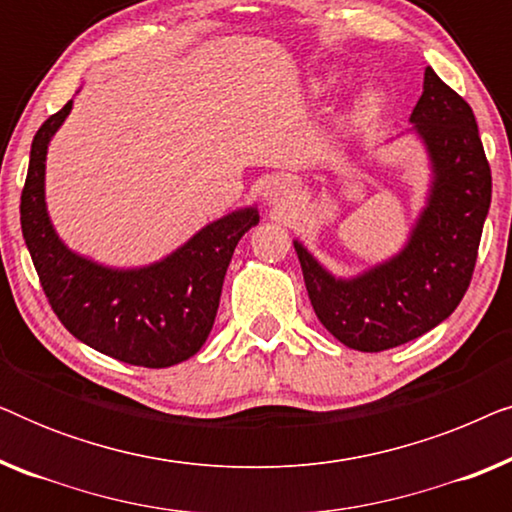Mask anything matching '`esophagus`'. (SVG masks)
<instances>
[{"label": "esophagus", "instance_id": "obj_1", "mask_svg": "<svg viewBox=\"0 0 512 512\" xmlns=\"http://www.w3.org/2000/svg\"><path fill=\"white\" fill-rule=\"evenodd\" d=\"M296 195H298L296 181H293L291 177H284V174L272 177L263 188V202L268 207H275V209L293 207L296 205Z\"/></svg>", "mask_w": 512, "mask_h": 512}]
</instances>
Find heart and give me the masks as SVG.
<instances>
[{"mask_svg":"<svg viewBox=\"0 0 512 512\" xmlns=\"http://www.w3.org/2000/svg\"><path fill=\"white\" fill-rule=\"evenodd\" d=\"M338 88H340L338 76L326 74V76H317V79H312L310 86H307V93H310L312 100H331V97L338 93ZM382 111H384V95L377 88H366L354 97L352 107H349V123L368 125L370 121H375Z\"/></svg>","mask_w":512,"mask_h":512,"instance_id":"1","label":"heart"}]
</instances>
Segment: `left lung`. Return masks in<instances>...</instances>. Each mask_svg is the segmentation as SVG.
Returning a JSON list of instances; mask_svg holds the SVG:
<instances>
[{"label":"left lung","mask_w":512,"mask_h":512,"mask_svg":"<svg viewBox=\"0 0 512 512\" xmlns=\"http://www.w3.org/2000/svg\"><path fill=\"white\" fill-rule=\"evenodd\" d=\"M429 163L424 205L394 256L333 275L293 240L312 307L328 333L359 352H384L429 333L457 310L471 284L492 202V172L473 109L426 67L424 90L410 114Z\"/></svg>","instance_id":"8db88e82"}]
</instances>
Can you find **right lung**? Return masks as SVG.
<instances>
[{"label": "right lung", "instance_id": "add662e5", "mask_svg": "<svg viewBox=\"0 0 512 512\" xmlns=\"http://www.w3.org/2000/svg\"><path fill=\"white\" fill-rule=\"evenodd\" d=\"M69 100L34 135L20 195V226L53 312L83 345L130 366L170 368L205 345L237 242L258 219L256 205L209 221L158 261L116 268L69 249L46 205V156L72 114Z\"/></svg>", "mask_w": 512, "mask_h": 512}]
</instances>
